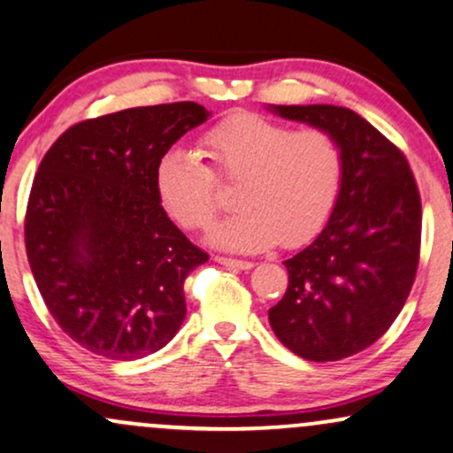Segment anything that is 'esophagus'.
I'll return each mask as SVG.
<instances>
[{"label": "esophagus", "mask_w": 453, "mask_h": 453, "mask_svg": "<svg viewBox=\"0 0 453 453\" xmlns=\"http://www.w3.org/2000/svg\"><path fill=\"white\" fill-rule=\"evenodd\" d=\"M215 261H217V264L226 265V268H230V270H250V268H253V261H242V259L221 257V255H217Z\"/></svg>", "instance_id": "1"}]
</instances>
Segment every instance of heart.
<instances>
[{
  "label": "heart",
  "mask_w": 453,
  "mask_h": 453,
  "mask_svg": "<svg viewBox=\"0 0 453 453\" xmlns=\"http://www.w3.org/2000/svg\"><path fill=\"white\" fill-rule=\"evenodd\" d=\"M200 155L173 150L156 166L162 206L185 230H204L221 209L219 183L236 185L234 215L217 223L209 241L238 253L282 242L312 241L326 226L344 183V150L325 128L293 130L255 113H238L211 128Z\"/></svg>",
  "instance_id": "b5f03b06"
}]
</instances>
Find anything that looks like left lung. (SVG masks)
I'll return each instance as SVG.
<instances>
[{
	"label": "left lung",
	"mask_w": 453,
	"mask_h": 453,
	"mask_svg": "<svg viewBox=\"0 0 453 453\" xmlns=\"http://www.w3.org/2000/svg\"><path fill=\"white\" fill-rule=\"evenodd\" d=\"M287 119L334 133L344 150L340 200L319 238L285 261L288 287L268 319L306 361H340L378 342L416 280L422 203L403 151L352 109L279 105Z\"/></svg>",
	"instance_id": "left-lung-1"
}]
</instances>
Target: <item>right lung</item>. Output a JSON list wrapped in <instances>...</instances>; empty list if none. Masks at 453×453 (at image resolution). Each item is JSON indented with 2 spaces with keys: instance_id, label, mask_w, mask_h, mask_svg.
Instances as JSON below:
<instances>
[{
  "instance_id": "add662e5",
  "label": "right lung",
  "mask_w": 453,
  "mask_h": 453,
  "mask_svg": "<svg viewBox=\"0 0 453 453\" xmlns=\"http://www.w3.org/2000/svg\"><path fill=\"white\" fill-rule=\"evenodd\" d=\"M209 111L194 101L73 124L37 168L25 247L48 312L86 350L134 361L185 319L183 282L209 253L162 209L156 166Z\"/></svg>"
}]
</instances>
